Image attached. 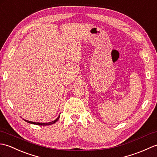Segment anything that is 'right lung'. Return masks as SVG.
<instances>
[{
	"label": "right lung",
	"instance_id": "add662e5",
	"mask_svg": "<svg viewBox=\"0 0 157 157\" xmlns=\"http://www.w3.org/2000/svg\"><path fill=\"white\" fill-rule=\"evenodd\" d=\"M59 118H60V115H59V116L55 120L50 121V122H48V123H39V122H33V121H28V120H25L26 122L27 123H29V124H36V125H39V126H49V125H52L54 123L56 122V121L58 120Z\"/></svg>",
	"mask_w": 157,
	"mask_h": 157
}]
</instances>
